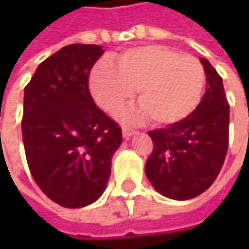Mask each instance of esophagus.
<instances>
[{
    "instance_id": "esophagus-1",
    "label": "esophagus",
    "mask_w": 249,
    "mask_h": 249,
    "mask_svg": "<svg viewBox=\"0 0 249 249\" xmlns=\"http://www.w3.org/2000/svg\"><path fill=\"white\" fill-rule=\"evenodd\" d=\"M134 134H137V131H135V129L128 128V126H123V137H124L125 140H129Z\"/></svg>"
}]
</instances>
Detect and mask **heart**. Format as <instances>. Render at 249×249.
Returning a JSON list of instances; mask_svg holds the SVG:
<instances>
[{
	"label": "heart",
	"instance_id": "b5f03b06",
	"mask_svg": "<svg viewBox=\"0 0 249 249\" xmlns=\"http://www.w3.org/2000/svg\"><path fill=\"white\" fill-rule=\"evenodd\" d=\"M205 83V69L196 57L160 44L128 49L117 56L115 68L99 63L89 76L90 93L104 111L117 112L138 89L141 105L124 112V120L151 117L157 125L186 120L197 108Z\"/></svg>",
	"mask_w": 249,
	"mask_h": 249
}]
</instances>
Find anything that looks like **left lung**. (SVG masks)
Returning <instances> with one entry per match:
<instances>
[{
    "label": "left lung",
    "instance_id": "8db88e82",
    "mask_svg": "<svg viewBox=\"0 0 249 249\" xmlns=\"http://www.w3.org/2000/svg\"><path fill=\"white\" fill-rule=\"evenodd\" d=\"M206 90L197 108L183 121L150 131L154 150L145 163L153 187L174 200H189L215 181L228 151L229 105L222 77L200 57Z\"/></svg>",
    "mask_w": 249,
    "mask_h": 249
}]
</instances>
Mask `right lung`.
Listing matches in <instances>:
<instances>
[{
	"mask_svg": "<svg viewBox=\"0 0 249 249\" xmlns=\"http://www.w3.org/2000/svg\"><path fill=\"white\" fill-rule=\"evenodd\" d=\"M102 46L69 44L38 65L24 89L23 142L41 192L63 208H83L107 189L121 128L93 102L88 77Z\"/></svg>",
	"mask_w": 249,
	"mask_h": 249,
	"instance_id": "1",
	"label": "right lung"
}]
</instances>
